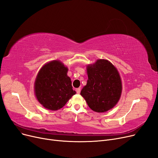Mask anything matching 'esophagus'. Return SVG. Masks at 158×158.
I'll return each mask as SVG.
<instances>
[{
	"label": "esophagus",
	"mask_w": 158,
	"mask_h": 158,
	"mask_svg": "<svg viewBox=\"0 0 158 158\" xmlns=\"http://www.w3.org/2000/svg\"><path fill=\"white\" fill-rule=\"evenodd\" d=\"M76 90V92L77 93V94H80V92H81V88H76V90Z\"/></svg>",
	"instance_id": "1"
}]
</instances>
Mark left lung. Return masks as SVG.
Returning a JSON list of instances; mask_svg holds the SVG:
<instances>
[{
    "instance_id": "8db88e82",
    "label": "left lung",
    "mask_w": 158,
    "mask_h": 158,
    "mask_svg": "<svg viewBox=\"0 0 158 158\" xmlns=\"http://www.w3.org/2000/svg\"><path fill=\"white\" fill-rule=\"evenodd\" d=\"M88 81L81 95L88 106L97 112H105L118 102L122 85L119 73L108 60L99 59L87 66Z\"/></svg>"
}]
</instances>
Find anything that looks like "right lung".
I'll return each instance as SVG.
<instances>
[{"label":"right lung","instance_id":"1","mask_svg":"<svg viewBox=\"0 0 158 158\" xmlns=\"http://www.w3.org/2000/svg\"><path fill=\"white\" fill-rule=\"evenodd\" d=\"M67 72L68 68L59 60L51 61L40 70L35 82V93L46 108L57 110L63 108L76 94Z\"/></svg>","mask_w":158,"mask_h":158}]
</instances>
